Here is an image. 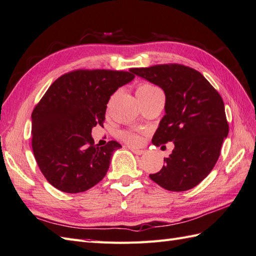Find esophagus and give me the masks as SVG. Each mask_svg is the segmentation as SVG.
<instances>
[{
    "instance_id": "esophagus-1",
    "label": "esophagus",
    "mask_w": 256,
    "mask_h": 256,
    "mask_svg": "<svg viewBox=\"0 0 256 256\" xmlns=\"http://www.w3.org/2000/svg\"><path fill=\"white\" fill-rule=\"evenodd\" d=\"M130 150H132V152H133L135 154H138V156H140V154H145V150H142V149L130 148Z\"/></svg>"
}]
</instances>
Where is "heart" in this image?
Here are the masks:
<instances>
[{"label":"heart","mask_w":256,"mask_h":256,"mask_svg":"<svg viewBox=\"0 0 256 256\" xmlns=\"http://www.w3.org/2000/svg\"><path fill=\"white\" fill-rule=\"evenodd\" d=\"M156 90H159V88H156V86H154V85L148 84V83H142L138 85V88H137L136 95L138 98H142L148 95H152ZM121 138L130 146H140L142 142V137L138 134H135L132 132H122Z\"/></svg>","instance_id":"obj_1"}]
</instances>
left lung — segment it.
<instances>
[{
	"instance_id": "obj_1",
	"label": "left lung",
	"mask_w": 256,
	"mask_h": 256,
	"mask_svg": "<svg viewBox=\"0 0 256 256\" xmlns=\"http://www.w3.org/2000/svg\"><path fill=\"white\" fill-rule=\"evenodd\" d=\"M133 74L158 85L166 94V116L152 137L159 147L174 149L166 164L149 178L170 192L196 187L212 171L228 135L225 106L220 93L199 71L180 64L133 68Z\"/></svg>"
}]
</instances>
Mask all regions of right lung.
<instances>
[{
	"label": "right lung",
	"instance_id": "1",
	"mask_svg": "<svg viewBox=\"0 0 256 256\" xmlns=\"http://www.w3.org/2000/svg\"><path fill=\"white\" fill-rule=\"evenodd\" d=\"M135 78L128 71L78 69L57 78L32 112L31 145L42 174L67 194L83 192L107 174L116 140L95 145L92 128L104 126L110 96Z\"/></svg>",
	"mask_w": 256,
	"mask_h": 256
}]
</instances>
